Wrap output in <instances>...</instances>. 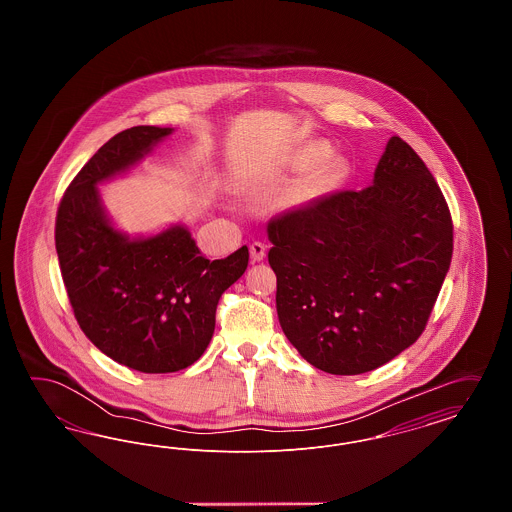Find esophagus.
<instances>
[{
  "mask_svg": "<svg viewBox=\"0 0 512 512\" xmlns=\"http://www.w3.org/2000/svg\"><path fill=\"white\" fill-rule=\"evenodd\" d=\"M249 255H251V259L255 263L263 261L265 255H267V245L261 244V242H253V244L249 245Z\"/></svg>",
  "mask_w": 512,
  "mask_h": 512,
  "instance_id": "34e87169",
  "label": "esophagus"
}]
</instances>
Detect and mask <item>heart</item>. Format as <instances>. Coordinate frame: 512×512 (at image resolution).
Segmentation results:
<instances>
[{
	"label": "heart",
	"instance_id": "b5f03b06",
	"mask_svg": "<svg viewBox=\"0 0 512 512\" xmlns=\"http://www.w3.org/2000/svg\"><path fill=\"white\" fill-rule=\"evenodd\" d=\"M328 155H330V147L326 146V144H320V142H313L309 146L301 147L293 155L290 165H292L293 169H297V171H307V169L318 165L320 161H324ZM324 174H326V167H322L315 174V178L309 182V186L305 188V197H311L322 186Z\"/></svg>",
	"mask_w": 512,
	"mask_h": 512
}]
</instances>
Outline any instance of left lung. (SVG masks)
<instances>
[{
  "label": "left lung",
  "instance_id": "obj_1",
  "mask_svg": "<svg viewBox=\"0 0 512 512\" xmlns=\"http://www.w3.org/2000/svg\"><path fill=\"white\" fill-rule=\"evenodd\" d=\"M267 230L280 326L307 363L340 376L418 340L453 255L445 197L399 136L368 188L318 197Z\"/></svg>",
  "mask_w": 512,
  "mask_h": 512
}]
</instances>
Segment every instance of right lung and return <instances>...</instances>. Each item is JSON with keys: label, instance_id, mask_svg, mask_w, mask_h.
<instances>
[{"label": "right lung", "instance_id": "obj_1", "mask_svg": "<svg viewBox=\"0 0 512 512\" xmlns=\"http://www.w3.org/2000/svg\"><path fill=\"white\" fill-rule=\"evenodd\" d=\"M174 128L132 126L99 147L61 199L55 249L82 332L119 365L146 374L194 365L215 332L220 295L247 268L240 247L209 261L184 224L130 238L109 219L99 184L130 171Z\"/></svg>", "mask_w": 512, "mask_h": 512}]
</instances>
